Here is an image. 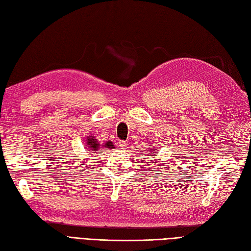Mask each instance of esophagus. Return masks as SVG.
<instances>
[{
    "label": "esophagus",
    "mask_w": 251,
    "mask_h": 251,
    "mask_svg": "<svg viewBox=\"0 0 251 251\" xmlns=\"http://www.w3.org/2000/svg\"><path fill=\"white\" fill-rule=\"evenodd\" d=\"M119 146H120L121 149H126V142H122V140H120V142H119Z\"/></svg>",
    "instance_id": "34e87169"
}]
</instances>
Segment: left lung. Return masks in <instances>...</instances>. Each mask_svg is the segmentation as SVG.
<instances>
[{
  "mask_svg": "<svg viewBox=\"0 0 251 251\" xmlns=\"http://www.w3.org/2000/svg\"><path fill=\"white\" fill-rule=\"evenodd\" d=\"M155 150H153V153H151V154H154V153H156V152H154ZM150 157V160H153V158H154V156H149Z\"/></svg>",
  "mask_w": 251,
  "mask_h": 251,
  "instance_id": "obj_1",
  "label": "left lung"
}]
</instances>
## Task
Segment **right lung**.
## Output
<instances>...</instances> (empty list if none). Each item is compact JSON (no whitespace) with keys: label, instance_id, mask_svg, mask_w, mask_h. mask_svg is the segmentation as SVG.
<instances>
[{"label":"right lung","instance_id":"obj_1","mask_svg":"<svg viewBox=\"0 0 251 251\" xmlns=\"http://www.w3.org/2000/svg\"><path fill=\"white\" fill-rule=\"evenodd\" d=\"M87 145H89V146H88L89 149H90V150H94V151L98 150V148H99V147H100L99 144H98V143L96 142L95 137H90V138L88 139ZM104 145H105V147H107V148H114V146H113V144H112L111 142H107V143L104 144Z\"/></svg>","mask_w":251,"mask_h":251}]
</instances>
